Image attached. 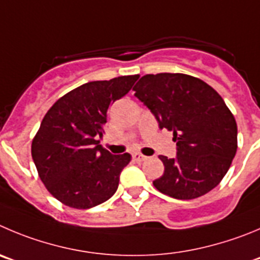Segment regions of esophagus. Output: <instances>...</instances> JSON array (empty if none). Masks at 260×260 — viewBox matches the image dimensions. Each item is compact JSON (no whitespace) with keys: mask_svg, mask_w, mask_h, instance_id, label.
I'll use <instances>...</instances> for the list:
<instances>
[{"mask_svg":"<svg viewBox=\"0 0 260 260\" xmlns=\"http://www.w3.org/2000/svg\"><path fill=\"white\" fill-rule=\"evenodd\" d=\"M132 159L135 160V161H137V163H141V161H145V160H146V156L142 154H140V152H133Z\"/></svg>","mask_w":260,"mask_h":260,"instance_id":"34e87169","label":"esophagus"}]
</instances>
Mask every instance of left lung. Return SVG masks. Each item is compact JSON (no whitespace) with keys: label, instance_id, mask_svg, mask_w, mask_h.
<instances>
[{"label":"left lung","instance_id":"obj_1","mask_svg":"<svg viewBox=\"0 0 260 260\" xmlns=\"http://www.w3.org/2000/svg\"><path fill=\"white\" fill-rule=\"evenodd\" d=\"M133 91L177 142L174 159L159 156L164 173L152 182L155 188L191 200L219 185L237 150L236 120L219 93L181 73L146 74Z\"/></svg>","mask_w":260,"mask_h":260}]
</instances>
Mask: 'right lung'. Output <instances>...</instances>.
Segmentation results:
<instances>
[{"mask_svg": "<svg viewBox=\"0 0 260 260\" xmlns=\"http://www.w3.org/2000/svg\"><path fill=\"white\" fill-rule=\"evenodd\" d=\"M138 75L84 83L60 97L31 141V157L48 192L64 205L89 209L115 193L128 152L100 145L108 109L128 93Z\"/></svg>", "mask_w": 260, "mask_h": 260, "instance_id": "add662e5", "label": "right lung"}]
</instances>
